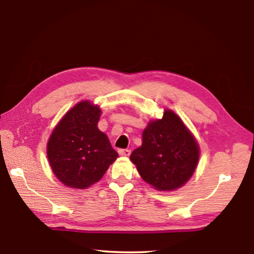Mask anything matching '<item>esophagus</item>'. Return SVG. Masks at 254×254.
<instances>
[{"mask_svg": "<svg viewBox=\"0 0 254 254\" xmlns=\"http://www.w3.org/2000/svg\"><path fill=\"white\" fill-rule=\"evenodd\" d=\"M119 154L121 156H129L130 155V150H127V148H121V150H119Z\"/></svg>", "mask_w": 254, "mask_h": 254, "instance_id": "obj_1", "label": "esophagus"}]
</instances>
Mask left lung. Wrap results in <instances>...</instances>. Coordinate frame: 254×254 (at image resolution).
Instances as JSON below:
<instances>
[{
    "mask_svg": "<svg viewBox=\"0 0 254 254\" xmlns=\"http://www.w3.org/2000/svg\"><path fill=\"white\" fill-rule=\"evenodd\" d=\"M199 145L183 121L166 109L160 120L148 122L142 132V145L130 160L143 180L158 190L180 189L194 175Z\"/></svg>",
    "mask_w": 254,
    "mask_h": 254,
    "instance_id": "8db88e82",
    "label": "left lung"
}]
</instances>
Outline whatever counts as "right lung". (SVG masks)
<instances>
[{"instance_id": "obj_1", "label": "right lung", "mask_w": 254, "mask_h": 254, "mask_svg": "<svg viewBox=\"0 0 254 254\" xmlns=\"http://www.w3.org/2000/svg\"><path fill=\"white\" fill-rule=\"evenodd\" d=\"M101 109L89 100L76 103L56 125L47 142L54 175L65 187L84 190L106 174L119 154L99 130Z\"/></svg>"}]
</instances>
